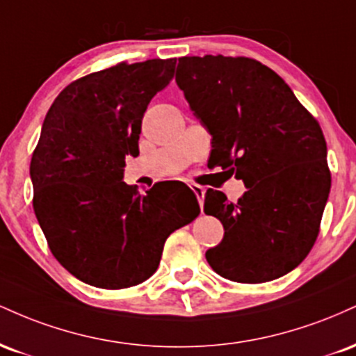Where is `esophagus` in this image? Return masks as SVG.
<instances>
[{"label": "esophagus", "instance_id": "1", "mask_svg": "<svg viewBox=\"0 0 356 356\" xmlns=\"http://www.w3.org/2000/svg\"><path fill=\"white\" fill-rule=\"evenodd\" d=\"M191 189L194 191L195 197H197V201H199V206H201V209H202V206H204V194H206V189H204L202 186H197V184H192Z\"/></svg>", "mask_w": 356, "mask_h": 356}]
</instances>
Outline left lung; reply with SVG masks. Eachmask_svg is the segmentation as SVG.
I'll return each mask as SVG.
<instances>
[{
  "label": "left lung",
  "mask_w": 356,
  "mask_h": 356,
  "mask_svg": "<svg viewBox=\"0 0 356 356\" xmlns=\"http://www.w3.org/2000/svg\"><path fill=\"white\" fill-rule=\"evenodd\" d=\"M175 81L212 136L209 164L248 187L238 202L207 189L204 212L224 226L207 263L238 283L293 271L318 238L332 186L320 124L276 72L246 56H184Z\"/></svg>",
  "instance_id": "obj_1"
}]
</instances>
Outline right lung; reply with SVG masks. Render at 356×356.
Wrapping results in <instances>:
<instances>
[{
    "instance_id": "1",
    "label": "right lung",
    "mask_w": 356,
    "mask_h": 356,
    "mask_svg": "<svg viewBox=\"0 0 356 356\" xmlns=\"http://www.w3.org/2000/svg\"><path fill=\"white\" fill-rule=\"evenodd\" d=\"M175 58L122 63L72 81L44 117L30 164L33 209L53 256L83 283L122 289L149 280L165 239L201 212L186 184L145 194L127 186L147 105L172 80Z\"/></svg>"
}]
</instances>
